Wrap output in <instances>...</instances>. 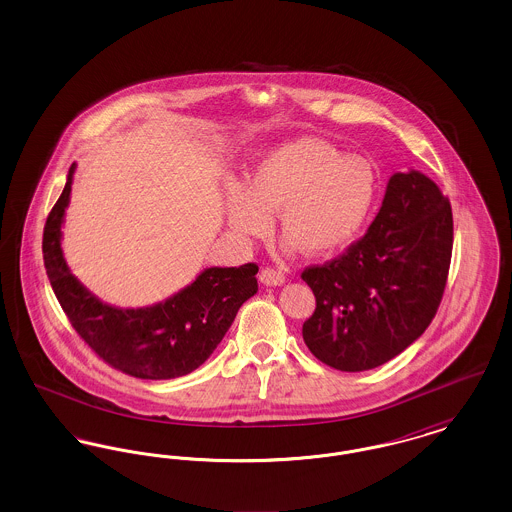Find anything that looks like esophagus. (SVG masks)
<instances>
[{"label":"esophagus","instance_id":"34e87169","mask_svg":"<svg viewBox=\"0 0 512 512\" xmlns=\"http://www.w3.org/2000/svg\"><path fill=\"white\" fill-rule=\"evenodd\" d=\"M259 280L265 284V286H282L286 282V276L280 272V270H274V268H263L259 272Z\"/></svg>","mask_w":512,"mask_h":512}]
</instances>
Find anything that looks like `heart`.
I'll list each match as a JSON object with an SVG mask.
<instances>
[{"instance_id": "obj_1", "label": "heart", "mask_w": 512, "mask_h": 512, "mask_svg": "<svg viewBox=\"0 0 512 512\" xmlns=\"http://www.w3.org/2000/svg\"><path fill=\"white\" fill-rule=\"evenodd\" d=\"M378 195L376 165L359 153H341L326 140L301 136L265 151L245 174L244 186L224 195L228 228L244 242L263 240L280 213L286 253L305 247L324 257L351 244L365 228Z\"/></svg>"}]
</instances>
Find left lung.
Wrapping results in <instances>:
<instances>
[{"label":"left lung","mask_w":512,"mask_h":512,"mask_svg":"<svg viewBox=\"0 0 512 512\" xmlns=\"http://www.w3.org/2000/svg\"><path fill=\"white\" fill-rule=\"evenodd\" d=\"M453 251L449 199L426 174L395 172L365 236L303 270L317 297L303 340L324 365L361 372L418 340L438 313Z\"/></svg>","instance_id":"1"}]
</instances>
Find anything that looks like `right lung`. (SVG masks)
<instances>
[{
	"label": "right lung",
	"mask_w": 512,
	"mask_h": 512,
	"mask_svg": "<svg viewBox=\"0 0 512 512\" xmlns=\"http://www.w3.org/2000/svg\"><path fill=\"white\" fill-rule=\"evenodd\" d=\"M76 165L44 228L49 284L78 336L107 365L142 380H171L203 365L259 286V267L205 268L169 299L138 309L103 303L71 272L61 249V228L71 201Z\"/></svg>",
	"instance_id": "right-lung-1"
}]
</instances>
